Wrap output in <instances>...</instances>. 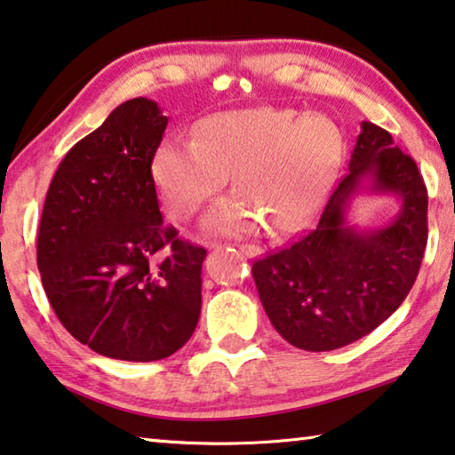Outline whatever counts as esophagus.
I'll return each instance as SVG.
<instances>
[{
	"label": "esophagus",
	"instance_id": "34e87169",
	"mask_svg": "<svg viewBox=\"0 0 455 455\" xmlns=\"http://www.w3.org/2000/svg\"><path fill=\"white\" fill-rule=\"evenodd\" d=\"M236 247H239L241 253L247 257H257L259 253H261V249H259L257 244H236Z\"/></svg>",
	"mask_w": 455,
	"mask_h": 455
}]
</instances>
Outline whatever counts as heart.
<instances>
[{
    "instance_id": "obj_1",
    "label": "heart",
    "mask_w": 455,
    "mask_h": 455,
    "mask_svg": "<svg viewBox=\"0 0 455 455\" xmlns=\"http://www.w3.org/2000/svg\"><path fill=\"white\" fill-rule=\"evenodd\" d=\"M338 160L340 132L326 115L261 107L211 115L194 140L162 141L151 176L172 219L188 220L233 174L236 192L206 212V233L249 235L261 222L290 233L320 206Z\"/></svg>"
}]
</instances>
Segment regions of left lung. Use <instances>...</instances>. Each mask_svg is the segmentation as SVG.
I'll return each instance as SVG.
<instances>
[{
    "label": "left lung",
    "instance_id": "left-lung-1",
    "mask_svg": "<svg viewBox=\"0 0 455 455\" xmlns=\"http://www.w3.org/2000/svg\"><path fill=\"white\" fill-rule=\"evenodd\" d=\"M363 189L393 193L402 208L383 229L347 222ZM427 244V188L413 157L383 127L363 121L348 172L315 227L253 263L267 315L287 342L309 352L342 348L371 334L413 287Z\"/></svg>",
    "mask_w": 455,
    "mask_h": 455
}]
</instances>
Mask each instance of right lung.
<instances>
[{"label":"right lung","mask_w":455,"mask_h":455,"mask_svg":"<svg viewBox=\"0 0 455 455\" xmlns=\"http://www.w3.org/2000/svg\"><path fill=\"white\" fill-rule=\"evenodd\" d=\"M168 117L137 97L72 148L50 182L38 269L62 326L97 355L151 363L190 340L206 249L162 219L151 160Z\"/></svg>","instance_id":"1"}]
</instances>
